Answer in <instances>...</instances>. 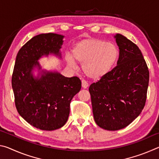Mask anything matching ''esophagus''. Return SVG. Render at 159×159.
Wrapping results in <instances>:
<instances>
[{"label": "esophagus", "instance_id": "34e87169", "mask_svg": "<svg viewBox=\"0 0 159 159\" xmlns=\"http://www.w3.org/2000/svg\"><path fill=\"white\" fill-rule=\"evenodd\" d=\"M81 83H82V88H87L88 86H89V85H88V83H87V81H85V80H82V81H81Z\"/></svg>", "mask_w": 159, "mask_h": 159}]
</instances>
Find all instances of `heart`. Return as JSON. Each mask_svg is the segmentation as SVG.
Returning <instances> with one entry per match:
<instances>
[{
	"mask_svg": "<svg viewBox=\"0 0 159 159\" xmlns=\"http://www.w3.org/2000/svg\"><path fill=\"white\" fill-rule=\"evenodd\" d=\"M75 60L82 64V70L86 76L93 80H99L111 72L119 57L116 45L98 39L89 38L76 43L72 50ZM74 58L68 55V65L76 69Z\"/></svg>",
	"mask_w": 159,
	"mask_h": 159,
	"instance_id": "1",
	"label": "heart"
}]
</instances>
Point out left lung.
<instances>
[{"instance_id": "left-lung-1", "label": "left lung", "mask_w": 159, "mask_h": 159, "mask_svg": "<svg viewBox=\"0 0 159 159\" xmlns=\"http://www.w3.org/2000/svg\"><path fill=\"white\" fill-rule=\"evenodd\" d=\"M119 48L117 66L90 85L94 119L107 130L125 128L144 109L149 72L139 48L121 34L114 36Z\"/></svg>"}]
</instances>
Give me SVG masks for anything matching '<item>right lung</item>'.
<instances>
[{"instance_id":"add662e5","label":"right lung","mask_w":159,"mask_h":159,"mask_svg":"<svg viewBox=\"0 0 159 159\" xmlns=\"http://www.w3.org/2000/svg\"><path fill=\"white\" fill-rule=\"evenodd\" d=\"M63 38L52 33L33 37L19 50L13 70L12 87L17 111L29 124L43 130H57L65 124L71 99L81 88L76 76L67 78L44 70L37 77L32 74L34 67L41 69L38 60L43 56L54 54L61 57Z\"/></svg>"}]
</instances>
